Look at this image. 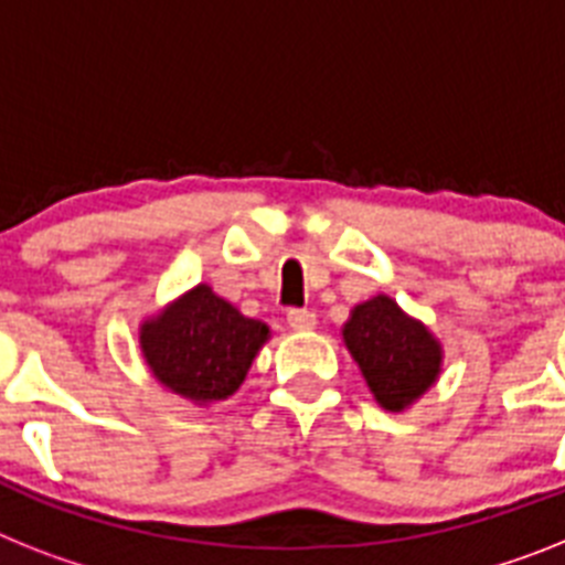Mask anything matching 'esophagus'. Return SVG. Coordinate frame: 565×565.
Listing matches in <instances>:
<instances>
[{
	"instance_id": "34e87169",
	"label": "esophagus",
	"mask_w": 565,
	"mask_h": 565,
	"mask_svg": "<svg viewBox=\"0 0 565 565\" xmlns=\"http://www.w3.org/2000/svg\"><path fill=\"white\" fill-rule=\"evenodd\" d=\"M288 326H291V329H297V332H311V329L317 326L315 311L291 309V311H288Z\"/></svg>"
}]
</instances>
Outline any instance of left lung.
<instances>
[{
	"instance_id": "left-lung-1",
	"label": "left lung",
	"mask_w": 565,
	"mask_h": 565,
	"mask_svg": "<svg viewBox=\"0 0 565 565\" xmlns=\"http://www.w3.org/2000/svg\"><path fill=\"white\" fill-rule=\"evenodd\" d=\"M340 334L372 398L390 413L413 407L439 381L441 340L386 294L358 302Z\"/></svg>"
}]
</instances>
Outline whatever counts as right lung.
Listing matches in <instances>:
<instances>
[{"label": "right lung", "instance_id": "add662e5", "mask_svg": "<svg viewBox=\"0 0 565 565\" xmlns=\"http://www.w3.org/2000/svg\"><path fill=\"white\" fill-rule=\"evenodd\" d=\"M268 338V323L242 315L207 282L167 302L158 315L143 317L138 329L152 377L199 407L231 398Z\"/></svg>", "mask_w": 565, "mask_h": 565}]
</instances>
